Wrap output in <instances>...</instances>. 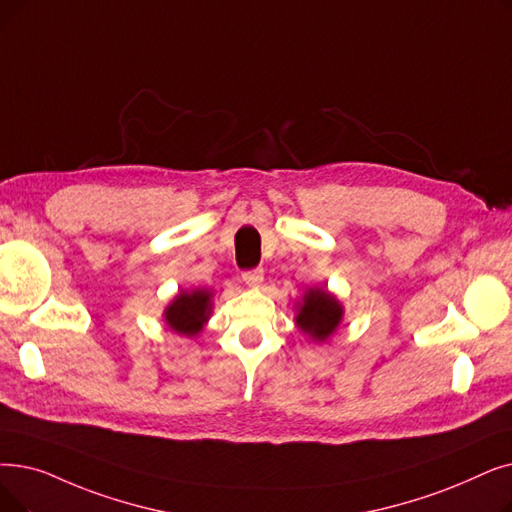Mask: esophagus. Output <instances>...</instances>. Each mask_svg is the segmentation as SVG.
Wrapping results in <instances>:
<instances>
[{
	"instance_id": "obj_1",
	"label": "esophagus",
	"mask_w": 512,
	"mask_h": 512,
	"mask_svg": "<svg viewBox=\"0 0 512 512\" xmlns=\"http://www.w3.org/2000/svg\"><path fill=\"white\" fill-rule=\"evenodd\" d=\"M244 282H247L249 286H259L263 282V270L261 268H255V270H247L242 274Z\"/></svg>"
}]
</instances>
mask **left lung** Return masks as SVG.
Segmentation results:
<instances>
[{
	"label": "left lung",
	"instance_id": "left-lung-1",
	"mask_svg": "<svg viewBox=\"0 0 512 512\" xmlns=\"http://www.w3.org/2000/svg\"><path fill=\"white\" fill-rule=\"evenodd\" d=\"M341 316L343 309L335 297L328 295L326 291H309L303 299L297 324L309 337L324 341L337 328Z\"/></svg>",
	"mask_w": 512,
	"mask_h": 512
}]
</instances>
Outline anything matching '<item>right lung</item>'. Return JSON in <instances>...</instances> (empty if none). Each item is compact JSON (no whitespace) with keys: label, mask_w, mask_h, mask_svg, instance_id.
I'll return each mask as SVG.
<instances>
[{"label":"right lung","mask_w":512,"mask_h":512,"mask_svg":"<svg viewBox=\"0 0 512 512\" xmlns=\"http://www.w3.org/2000/svg\"><path fill=\"white\" fill-rule=\"evenodd\" d=\"M211 311V293L207 291H192V293H180L177 299L167 307L165 316H167V324L180 332V335H196L201 332L203 324L209 318Z\"/></svg>","instance_id":"obj_1"}]
</instances>
